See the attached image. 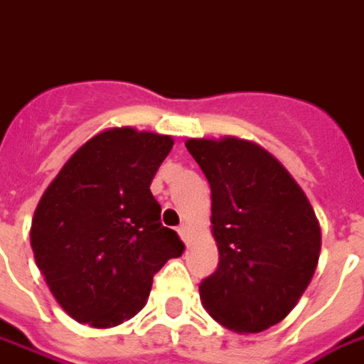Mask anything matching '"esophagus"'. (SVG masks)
Masks as SVG:
<instances>
[{"instance_id":"esophagus-1","label":"esophagus","mask_w":364,"mask_h":364,"mask_svg":"<svg viewBox=\"0 0 364 364\" xmlns=\"http://www.w3.org/2000/svg\"><path fill=\"white\" fill-rule=\"evenodd\" d=\"M176 232H178V235H180V237H182V240L186 242V237H188V225H186V224H182V225H180V228H178Z\"/></svg>"}]
</instances>
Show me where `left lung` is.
Masks as SVG:
<instances>
[{
  "mask_svg": "<svg viewBox=\"0 0 364 364\" xmlns=\"http://www.w3.org/2000/svg\"><path fill=\"white\" fill-rule=\"evenodd\" d=\"M212 190V232L220 263L200 283L208 313L237 333L285 319L311 282L321 230L289 172L254 142H186Z\"/></svg>",
  "mask_w": 364,
  "mask_h": 364,
  "instance_id": "left-lung-1",
  "label": "left lung"
}]
</instances>
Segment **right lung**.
Masks as SVG:
<instances>
[{"mask_svg":"<svg viewBox=\"0 0 364 364\" xmlns=\"http://www.w3.org/2000/svg\"><path fill=\"white\" fill-rule=\"evenodd\" d=\"M172 144L154 132L105 130L67 160L39 200L35 262L75 321L105 329L134 317L154 273L184 252L150 192Z\"/></svg>","mask_w":364,"mask_h":364,"instance_id":"1","label":"right lung"}]
</instances>
